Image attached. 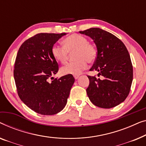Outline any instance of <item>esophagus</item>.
Instances as JSON below:
<instances>
[{
	"label": "esophagus",
	"instance_id": "obj_1",
	"mask_svg": "<svg viewBox=\"0 0 146 146\" xmlns=\"http://www.w3.org/2000/svg\"><path fill=\"white\" fill-rule=\"evenodd\" d=\"M73 77H74V78H75V79H78V78H79V75H74V76H73Z\"/></svg>",
	"mask_w": 146,
	"mask_h": 146
}]
</instances>
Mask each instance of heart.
Masks as SVG:
<instances>
[{
	"instance_id": "b5f03b06",
	"label": "heart",
	"mask_w": 146,
	"mask_h": 146,
	"mask_svg": "<svg viewBox=\"0 0 146 146\" xmlns=\"http://www.w3.org/2000/svg\"><path fill=\"white\" fill-rule=\"evenodd\" d=\"M63 46L55 44L52 48L53 57L58 62L64 64L69 53H73L75 61H71L61 69L63 75H79L87 68V62L91 63L97 56V50L89 40L82 35L74 34L63 40Z\"/></svg>"
}]
</instances>
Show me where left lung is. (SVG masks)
Returning a JSON list of instances; mask_svg holds the SVG:
<instances>
[{
  "instance_id": "1",
  "label": "left lung",
  "mask_w": 146,
  "mask_h": 146,
  "mask_svg": "<svg viewBox=\"0 0 146 146\" xmlns=\"http://www.w3.org/2000/svg\"><path fill=\"white\" fill-rule=\"evenodd\" d=\"M93 39L97 56L90 71L98 72V77L87 75L89 85L86 89L92 103L103 108L114 107L124 101L130 93L133 67L126 47L111 33L92 28L79 31Z\"/></svg>"
}]
</instances>
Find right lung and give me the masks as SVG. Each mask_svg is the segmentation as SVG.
Wrapping results in <instances>:
<instances>
[{
	"mask_svg": "<svg viewBox=\"0 0 146 146\" xmlns=\"http://www.w3.org/2000/svg\"><path fill=\"white\" fill-rule=\"evenodd\" d=\"M65 34H37L21 45L16 55L14 78L18 94L28 107L38 114L53 115L62 110L75 81L72 75L58 79L52 77L58 72L59 66L52 48Z\"/></svg>",
	"mask_w": 146,
	"mask_h": 146,
	"instance_id": "1",
	"label": "right lung"
}]
</instances>
